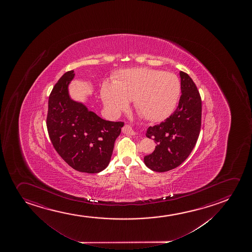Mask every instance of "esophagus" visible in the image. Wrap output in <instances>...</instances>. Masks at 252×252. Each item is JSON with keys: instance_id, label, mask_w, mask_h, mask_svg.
<instances>
[{"instance_id": "esophagus-1", "label": "esophagus", "mask_w": 252, "mask_h": 252, "mask_svg": "<svg viewBox=\"0 0 252 252\" xmlns=\"http://www.w3.org/2000/svg\"><path fill=\"white\" fill-rule=\"evenodd\" d=\"M123 132L125 134H132V135L134 134V131L129 125H125V127H123Z\"/></svg>"}]
</instances>
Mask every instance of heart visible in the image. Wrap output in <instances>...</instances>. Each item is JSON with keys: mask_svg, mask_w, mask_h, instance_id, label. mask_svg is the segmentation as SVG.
<instances>
[{"mask_svg": "<svg viewBox=\"0 0 252 252\" xmlns=\"http://www.w3.org/2000/svg\"><path fill=\"white\" fill-rule=\"evenodd\" d=\"M181 94L176 74L148 67L122 70L113 82L105 81L100 96L108 114L118 117L133 100L138 113L148 121L160 122L174 111Z\"/></svg>", "mask_w": 252, "mask_h": 252, "instance_id": "b5f03b06", "label": "heart"}]
</instances>
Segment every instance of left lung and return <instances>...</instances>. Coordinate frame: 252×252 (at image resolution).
<instances>
[{"instance_id": "obj_1", "label": "left lung", "mask_w": 252, "mask_h": 252, "mask_svg": "<svg viewBox=\"0 0 252 252\" xmlns=\"http://www.w3.org/2000/svg\"><path fill=\"white\" fill-rule=\"evenodd\" d=\"M182 95L178 106L161 124L149 127L147 137L157 146L144 163L152 171H170L185 161L190 155L201 130V99L191 78L180 71Z\"/></svg>"}]
</instances>
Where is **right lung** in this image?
Listing matches in <instances>:
<instances>
[{
    "mask_svg": "<svg viewBox=\"0 0 252 252\" xmlns=\"http://www.w3.org/2000/svg\"><path fill=\"white\" fill-rule=\"evenodd\" d=\"M68 71L55 85L49 97L48 133L56 151L71 167L98 173L111 161L122 122L106 121L81 102L71 98L68 86L74 79Z\"/></svg>",
    "mask_w": 252,
    "mask_h": 252,
    "instance_id": "right-lung-1",
    "label": "right lung"
}]
</instances>
